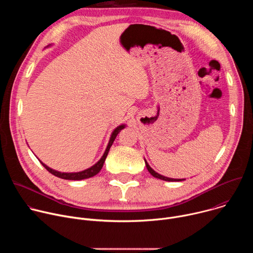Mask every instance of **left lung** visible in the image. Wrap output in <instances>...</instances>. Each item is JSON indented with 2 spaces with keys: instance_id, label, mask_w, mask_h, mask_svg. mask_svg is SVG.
I'll use <instances>...</instances> for the list:
<instances>
[{
  "instance_id": "8db88e82",
  "label": "left lung",
  "mask_w": 253,
  "mask_h": 253,
  "mask_svg": "<svg viewBox=\"0 0 253 253\" xmlns=\"http://www.w3.org/2000/svg\"><path fill=\"white\" fill-rule=\"evenodd\" d=\"M144 160H145V159H144ZM145 164H146V167H147V169H148L149 173H150L152 176H154L155 178H158V179L164 180V181H182V180H185V179H174V178L165 177V176H163V175H161V174L157 173L156 171H154V170L150 167V165L147 163V161H146V160H145Z\"/></svg>"
}]
</instances>
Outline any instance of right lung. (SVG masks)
I'll list each match as a JSON object with an SVG mask.
<instances>
[{
	"instance_id": "1",
	"label": "right lung",
	"mask_w": 253,
	"mask_h": 253,
	"mask_svg": "<svg viewBox=\"0 0 253 253\" xmlns=\"http://www.w3.org/2000/svg\"><path fill=\"white\" fill-rule=\"evenodd\" d=\"M125 127H126V125H125V124H122V125H119L117 128L114 129V131H113L112 134H111L109 143H108L107 148H106V150H105L103 156L101 157V159H100L96 164H94V165L91 166L90 168L85 169V170H83V171H79V172H67V173H66V172H60V171H57V170H54V169L50 168L49 166H47L46 164H44L41 160H39V161L41 162V164H42L51 174H53V175H55V176H57V177H59V178H62V179H66V180H82V179H87V178L93 177V176H95L96 174H98V173L100 172V170L102 169L103 164H104V162H105V159H106L108 153H109V150H110V148H111V146H112V144H113V142H114L116 136H117L118 133H119L122 129H124Z\"/></svg>"
}]
</instances>
